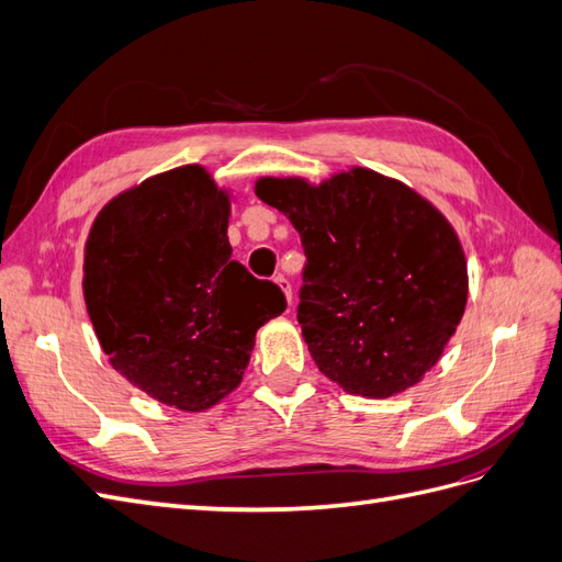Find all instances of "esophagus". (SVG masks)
I'll list each match as a JSON object with an SVG mask.
<instances>
[{"label":"esophagus","mask_w":562,"mask_h":562,"mask_svg":"<svg viewBox=\"0 0 562 562\" xmlns=\"http://www.w3.org/2000/svg\"><path fill=\"white\" fill-rule=\"evenodd\" d=\"M274 283L281 288V291H283V295H285V300H288V304H291L293 302V288H291V281H288L285 277H277L274 279Z\"/></svg>","instance_id":"34e87169"}]
</instances>
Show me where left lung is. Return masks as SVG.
I'll return each instance as SVG.
<instances>
[{
    "label": "left lung",
    "mask_w": 562,
    "mask_h": 562,
    "mask_svg": "<svg viewBox=\"0 0 562 562\" xmlns=\"http://www.w3.org/2000/svg\"><path fill=\"white\" fill-rule=\"evenodd\" d=\"M255 194L300 232L307 265L297 321L323 375L366 398L415 386L443 356L469 295L446 215L361 166L321 184L260 178Z\"/></svg>",
    "instance_id": "left-lung-1"
}]
</instances>
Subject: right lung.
<instances>
[{"label": "right lung", "instance_id": "1", "mask_svg": "<svg viewBox=\"0 0 562 562\" xmlns=\"http://www.w3.org/2000/svg\"><path fill=\"white\" fill-rule=\"evenodd\" d=\"M229 194L203 166L147 178L98 213L83 300L114 370L147 396L201 413L241 384L281 288L232 260Z\"/></svg>", "mask_w": 562, "mask_h": 562}]
</instances>
